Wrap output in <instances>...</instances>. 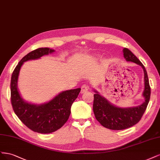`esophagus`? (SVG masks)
Instances as JSON below:
<instances>
[{"label": "esophagus", "instance_id": "34e87169", "mask_svg": "<svg viewBox=\"0 0 160 160\" xmlns=\"http://www.w3.org/2000/svg\"><path fill=\"white\" fill-rule=\"evenodd\" d=\"M88 86L86 84H84L81 86V92H80L82 94L84 93V92L88 91Z\"/></svg>", "mask_w": 160, "mask_h": 160}]
</instances>
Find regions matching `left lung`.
Returning a JSON list of instances; mask_svg holds the SVG:
<instances>
[{
    "mask_svg": "<svg viewBox=\"0 0 160 160\" xmlns=\"http://www.w3.org/2000/svg\"><path fill=\"white\" fill-rule=\"evenodd\" d=\"M123 57L128 62H132L142 66L144 74V90L142 96L144 101L140 106L129 108H120L112 104L98 92L94 90L93 111L96 120L104 127L114 130H121L130 128L141 120L146 111L150 98L151 89L146 70L141 62L131 51L123 49Z\"/></svg>",
    "mask_w": 160,
    "mask_h": 160,
    "instance_id": "obj_1",
    "label": "left lung"
}]
</instances>
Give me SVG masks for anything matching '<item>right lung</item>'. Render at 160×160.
<instances>
[{"instance_id":"1","label":"right lung","mask_w":160,"mask_h":160,"mask_svg":"<svg viewBox=\"0 0 160 160\" xmlns=\"http://www.w3.org/2000/svg\"><path fill=\"white\" fill-rule=\"evenodd\" d=\"M54 51L49 48H40L29 52L19 62L11 76V98L14 113L25 126L40 133H52L63 126L69 118L72 104L81 90L79 88L63 91L49 102L41 104L29 103L20 96L17 84L20 70L24 62L38 59Z\"/></svg>"}]
</instances>
